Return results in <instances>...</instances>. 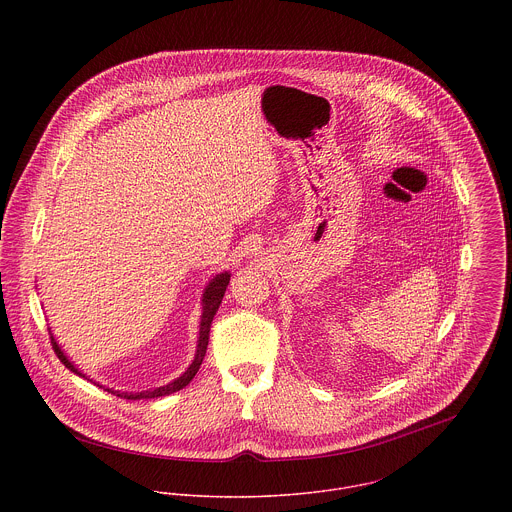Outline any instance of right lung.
Listing matches in <instances>:
<instances>
[{
  "label": "right lung",
  "instance_id": "1",
  "mask_svg": "<svg viewBox=\"0 0 512 512\" xmlns=\"http://www.w3.org/2000/svg\"><path fill=\"white\" fill-rule=\"evenodd\" d=\"M228 282H230V272H220V274L213 276V278L209 280V284H207V288H205V292H203V299H201V303H203V313H201V325H199V337H197L195 359H193L191 365L187 366V370H185L181 376H177L175 380H171V382L165 384V386H159V388H153V390H142V392H122V390L106 388V386H102V384H96V386H100V388H104V390H108V392H112V394H116V396H120V398H126V400L159 398V396H167V394H173V392L185 388V386L193 380V376L197 374L199 366H201L203 359H205L207 345H209L211 323H213V317H215V313H217V309H219L220 301H222V297H224ZM51 343H53V349H55L57 357L61 359V363L67 366L69 370H73L74 374L86 378V374H82V372L76 368L73 361L65 355V351L59 347V343H57V339L53 337V333H51ZM86 380H90V378H86ZM90 382H92V380H90Z\"/></svg>",
  "mask_w": 512,
  "mask_h": 512
}]
</instances>
